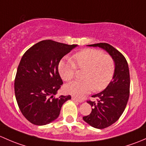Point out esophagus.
I'll use <instances>...</instances> for the list:
<instances>
[{"label":"esophagus","mask_w":146,"mask_h":146,"mask_svg":"<svg viewBox=\"0 0 146 146\" xmlns=\"http://www.w3.org/2000/svg\"><path fill=\"white\" fill-rule=\"evenodd\" d=\"M72 100H74V101L79 102V103H82V102H83V100H79V99H77V98H76L74 97V96H72Z\"/></svg>","instance_id":"obj_1"}]
</instances>
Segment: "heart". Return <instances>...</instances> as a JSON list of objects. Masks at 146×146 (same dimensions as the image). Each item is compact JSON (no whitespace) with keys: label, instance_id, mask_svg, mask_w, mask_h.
<instances>
[{"label":"heart","instance_id":"b5f03b06","mask_svg":"<svg viewBox=\"0 0 146 146\" xmlns=\"http://www.w3.org/2000/svg\"><path fill=\"white\" fill-rule=\"evenodd\" d=\"M76 68L84 69V79L70 82L64 89L67 94L82 98L93 89L101 91L109 84L115 72V62L108 54L87 48L75 53L72 60H62L58 64V72L64 81L72 79Z\"/></svg>","mask_w":146,"mask_h":146}]
</instances>
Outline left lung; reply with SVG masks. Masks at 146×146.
I'll use <instances>...</instances> for the list:
<instances>
[{
    "label": "left lung",
    "mask_w": 146,
    "mask_h": 146,
    "mask_svg": "<svg viewBox=\"0 0 146 146\" xmlns=\"http://www.w3.org/2000/svg\"><path fill=\"white\" fill-rule=\"evenodd\" d=\"M88 46L104 49L115 62L112 80L106 89L92 96L97 98V101H87L93 107L92 111L89 115L83 117L84 121L91 127L105 129L117 121L127 106L130 88L129 66L124 55L108 43H96Z\"/></svg>",
    "instance_id": "obj_1"
}]
</instances>
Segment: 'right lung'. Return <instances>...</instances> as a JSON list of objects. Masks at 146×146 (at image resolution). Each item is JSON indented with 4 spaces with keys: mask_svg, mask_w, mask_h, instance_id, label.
Wrapping results in <instances>:
<instances>
[{
    "mask_svg": "<svg viewBox=\"0 0 146 146\" xmlns=\"http://www.w3.org/2000/svg\"><path fill=\"white\" fill-rule=\"evenodd\" d=\"M76 46L43 40L22 56L15 79V94L21 112L31 124L46 125L56 119L63 103L71 99L70 95H54L63 84L58 72L60 61Z\"/></svg>",
    "mask_w": 146,
    "mask_h": 146,
    "instance_id": "right-lung-1",
    "label": "right lung"
}]
</instances>
